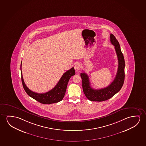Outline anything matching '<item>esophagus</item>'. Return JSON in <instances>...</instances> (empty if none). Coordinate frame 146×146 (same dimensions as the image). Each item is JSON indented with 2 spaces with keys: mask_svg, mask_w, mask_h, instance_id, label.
Returning <instances> with one entry per match:
<instances>
[{
  "mask_svg": "<svg viewBox=\"0 0 146 146\" xmlns=\"http://www.w3.org/2000/svg\"><path fill=\"white\" fill-rule=\"evenodd\" d=\"M81 66L79 64H76V65L74 66V68L75 70H76V71H77L78 70H79L80 69Z\"/></svg>",
  "mask_w": 146,
  "mask_h": 146,
  "instance_id": "obj_1",
  "label": "esophagus"
}]
</instances>
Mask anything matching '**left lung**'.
<instances>
[{
    "label": "left lung",
    "instance_id": "8db88e82",
    "mask_svg": "<svg viewBox=\"0 0 146 146\" xmlns=\"http://www.w3.org/2000/svg\"><path fill=\"white\" fill-rule=\"evenodd\" d=\"M110 42L113 45L118 59V69L116 76L108 87L100 89H94L90 86L89 77L85 73H81L82 79L83 91L86 97L92 102H103L109 100L121 90L125 80V63L121 47L113 35L110 34Z\"/></svg>",
    "mask_w": 146,
    "mask_h": 146
}]
</instances>
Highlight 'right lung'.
Returning a JSON list of instances; mask_svg holds the SVG:
<instances>
[{"label": "right lung", "mask_w": 146, "mask_h": 146, "mask_svg": "<svg viewBox=\"0 0 146 146\" xmlns=\"http://www.w3.org/2000/svg\"><path fill=\"white\" fill-rule=\"evenodd\" d=\"M21 81L23 87L25 92L34 100L44 104L57 103L63 100L67 89L68 83L71 77L75 74V71L74 67L68 70L64 73L57 85L53 89L47 92L44 93H36L28 88L23 81V77L21 72Z\"/></svg>", "instance_id": "add662e5"}]
</instances>
